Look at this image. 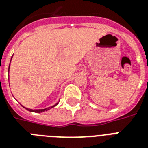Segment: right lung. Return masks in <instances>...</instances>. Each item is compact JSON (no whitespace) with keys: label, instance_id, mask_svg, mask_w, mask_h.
I'll use <instances>...</instances> for the list:
<instances>
[{"label":"right lung","instance_id":"1","mask_svg":"<svg viewBox=\"0 0 148 148\" xmlns=\"http://www.w3.org/2000/svg\"><path fill=\"white\" fill-rule=\"evenodd\" d=\"M9 67H10V65H9ZM58 103H57L56 104H54L53 106H51V107H49V108H45V109H38V110H32V109H29V108H26L27 110H29V111H31V112H35V113H42L44 112V111H47V110H50V109H51L52 108H53V107H55L57 104H58Z\"/></svg>","mask_w":148,"mask_h":148}]
</instances>
